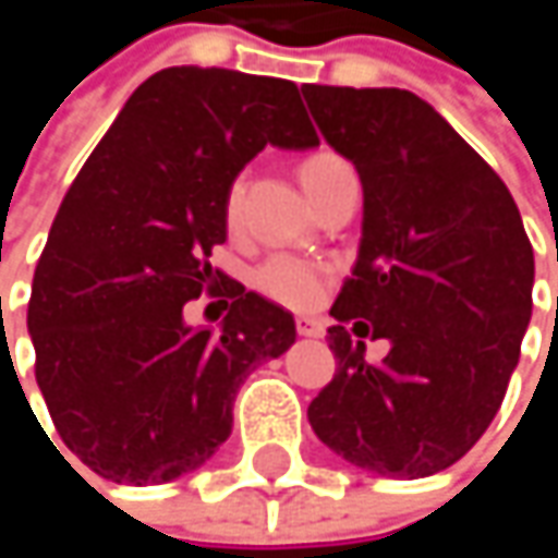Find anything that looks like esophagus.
Wrapping results in <instances>:
<instances>
[{
	"label": "esophagus",
	"mask_w": 558,
	"mask_h": 558,
	"mask_svg": "<svg viewBox=\"0 0 558 558\" xmlns=\"http://www.w3.org/2000/svg\"><path fill=\"white\" fill-rule=\"evenodd\" d=\"M296 332L306 336V339H319V336H323V323L313 319V316H300V319H296Z\"/></svg>",
	"instance_id": "esophagus-1"
}]
</instances>
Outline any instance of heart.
Masks as SVG:
<instances>
[{"mask_svg": "<svg viewBox=\"0 0 558 558\" xmlns=\"http://www.w3.org/2000/svg\"><path fill=\"white\" fill-rule=\"evenodd\" d=\"M349 168V161H342L339 155L332 151H316L310 155L303 165H300V183L303 190L310 193V199L323 190V183L339 173V170ZM239 206H242V180H235L226 193V222L235 226L239 222ZM255 287L278 300L287 306H313L326 287H329V271L316 262H306V258H296V255H271L265 258L258 268H255Z\"/></svg>", "mask_w": 558, "mask_h": 558, "instance_id": "1", "label": "heart"}]
</instances>
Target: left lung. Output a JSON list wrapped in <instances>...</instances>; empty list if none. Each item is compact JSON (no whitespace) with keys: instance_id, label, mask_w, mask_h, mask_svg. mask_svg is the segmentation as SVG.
<instances>
[{"instance_id":"8db88e82","label":"left lung","mask_w":558,"mask_h":558,"mask_svg":"<svg viewBox=\"0 0 558 558\" xmlns=\"http://www.w3.org/2000/svg\"><path fill=\"white\" fill-rule=\"evenodd\" d=\"M303 96L365 190L359 262L329 310L339 368L310 426L375 475H436L501 410L533 310V245L501 177L420 96L316 83ZM349 322L391 339L381 363Z\"/></svg>"}]
</instances>
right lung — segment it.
<instances>
[{"label":"right lung","mask_w":558,"mask_h":558,"mask_svg":"<svg viewBox=\"0 0 558 558\" xmlns=\"http://www.w3.org/2000/svg\"><path fill=\"white\" fill-rule=\"evenodd\" d=\"M265 145H319L296 83L168 66L129 96L57 209L28 300L35 378L99 478L142 488L199 469L229 439L245 378L296 339L283 306L209 265L226 193ZM199 292L233 300L216 333L182 323Z\"/></svg>","instance_id":"1"}]
</instances>
